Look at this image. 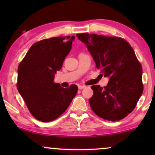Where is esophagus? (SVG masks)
<instances>
[{
    "label": "esophagus",
    "mask_w": 155,
    "mask_h": 155,
    "mask_svg": "<svg viewBox=\"0 0 155 155\" xmlns=\"http://www.w3.org/2000/svg\"><path fill=\"white\" fill-rule=\"evenodd\" d=\"M84 87H86L84 85H79V86H78V88H79V90H81V89H84Z\"/></svg>",
    "instance_id": "1"
}]
</instances>
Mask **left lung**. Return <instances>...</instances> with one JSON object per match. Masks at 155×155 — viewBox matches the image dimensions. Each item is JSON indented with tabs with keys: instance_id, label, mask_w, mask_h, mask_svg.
Returning a JSON list of instances; mask_svg holds the SVG:
<instances>
[{
	"instance_id": "1",
	"label": "left lung",
	"mask_w": 155,
	"mask_h": 155,
	"mask_svg": "<svg viewBox=\"0 0 155 155\" xmlns=\"http://www.w3.org/2000/svg\"><path fill=\"white\" fill-rule=\"evenodd\" d=\"M77 38L86 45L104 77L109 81L104 88L92 85L89 100L92 111L108 121H118L134 109L143 92L142 67L133 49L123 38L81 33Z\"/></svg>"
}]
</instances>
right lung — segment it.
I'll return each mask as SVG.
<instances>
[{
  "label": "right lung",
  "mask_w": 155,
  "mask_h": 155,
  "mask_svg": "<svg viewBox=\"0 0 155 155\" xmlns=\"http://www.w3.org/2000/svg\"><path fill=\"white\" fill-rule=\"evenodd\" d=\"M74 39L73 35L36 42L19 64L17 90L36 120L47 122L57 119L76 95V84L63 88L54 82V74L61 69Z\"/></svg>",
  "instance_id": "right-lung-1"
}]
</instances>
